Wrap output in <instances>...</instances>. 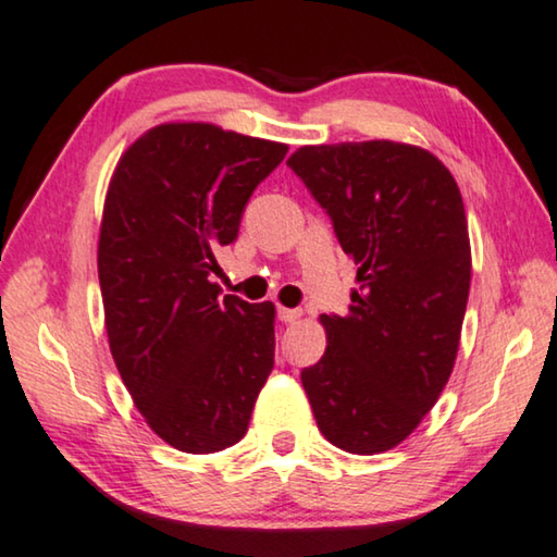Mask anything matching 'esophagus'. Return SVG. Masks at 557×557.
<instances>
[{
  "label": "esophagus",
  "instance_id": "esophagus-1",
  "mask_svg": "<svg viewBox=\"0 0 557 557\" xmlns=\"http://www.w3.org/2000/svg\"><path fill=\"white\" fill-rule=\"evenodd\" d=\"M277 318L282 322H287V325H293V322H297V320L302 318V310H293V307H280Z\"/></svg>",
  "mask_w": 557,
  "mask_h": 557
}]
</instances>
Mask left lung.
Wrapping results in <instances>:
<instances>
[{
  "label": "left lung",
  "instance_id": "8db88e82",
  "mask_svg": "<svg viewBox=\"0 0 557 557\" xmlns=\"http://www.w3.org/2000/svg\"><path fill=\"white\" fill-rule=\"evenodd\" d=\"M358 264L350 312L322 314L327 350L302 370L320 433L345 453L400 445L450 377L470 293L460 189L425 149L372 139L287 160Z\"/></svg>",
  "mask_w": 557,
  "mask_h": 557
}]
</instances>
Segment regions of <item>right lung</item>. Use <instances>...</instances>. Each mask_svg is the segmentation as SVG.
Returning a JSON list of instances; mask_svg holds the SVG:
<instances>
[{
	"instance_id": "obj_1",
	"label": "right lung",
	"mask_w": 557,
	"mask_h": 557,
	"mask_svg": "<svg viewBox=\"0 0 557 557\" xmlns=\"http://www.w3.org/2000/svg\"><path fill=\"white\" fill-rule=\"evenodd\" d=\"M287 145L160 124L114 170L99 230L104 325L147 425L182 453L243 440L275 364V305L220 297L218 252Z\"/></svg>"
}]
</instances>
